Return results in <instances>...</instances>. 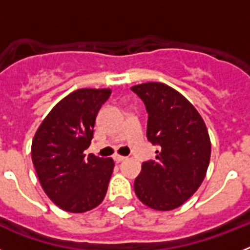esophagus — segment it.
Masks as SVG:
<instances>
[{
  "instance_id": "1",
  "label": "esophagus",
  "mask_w": 250,
  "mask_h": 250,
  "mask_svg": "<svg viewBox=\"0 0 250 250\" xmlns=\"http://www.w3.org/2000/svg\"><path fill=\"white\" fill-rule=\"evenodd\" d=\"M125 156H121V155H114V160L116 161V163H121V161L125 160Z\"/></svg>"
}]
</instances>
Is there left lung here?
Here are the masks:
<instances>
[{"mask_svg":"<svg viewBox=\"0 0 250 250\" xmlns=\"http://www.w3.org/2000/svg\"><path fill=\"white\" fill-rule=\"evenodd\" d=\"M131 90L147 111V140L158 145L155 160L143 163L134 183L141 203L155 210H173L200 187L210 160L207 126L180 92L161 83H145Z\"/></svg>","mask_w":250,"mask_h":250,"instance_id":"1","label":"left lung"}]
</instances>
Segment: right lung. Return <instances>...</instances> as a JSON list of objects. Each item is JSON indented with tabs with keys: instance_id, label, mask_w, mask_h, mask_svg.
<instances>
[{
	"instance_id": "add662e5",
	"label": "right lung",
	"mask_w": 250,
	"mask_h": 250,
	"mask_svg": "<svg viewBox=\"0 0 250 250\" xmlns=\"http://www.w3.org/2000/svg\"><path fill=\"white\" fill-rule=\"evenodd\" d=\"M110 89H79L57 103L37 129L32 163L43 191L70 213L98 207L114 170L111 158L83 154L94 136L96 116Z\"/></svg>"
}]
</instances>
